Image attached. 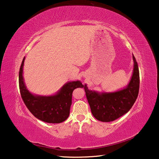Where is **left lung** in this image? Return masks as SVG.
I'll return each instance as SVG.
<instances>
[{"mask_svg": "<svg viewBox=\"0 0 159 159\" xmlns=\"http://www.w3.org/2000/svg\"><path fill=\"white\" fill-rule=\"evenodd\" d=\"M133 70L126 87L114 92H98L89 90L86 84L84 90L91 112L101 122H111L126 114L135 103L139 93V73L138 65L133 54Z\"/></svg>", "mask_w": 159, "mask_h": 159, "instance_id": "left-lung-1", "label": "left lung"}]
</instances>
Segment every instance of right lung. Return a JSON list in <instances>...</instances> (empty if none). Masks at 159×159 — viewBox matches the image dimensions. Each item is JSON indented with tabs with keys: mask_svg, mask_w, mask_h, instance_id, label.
<instances>
[{
	"mask_svg": "<svg viewBox=\"0 0 159 159\" xmlns=\"http://www.w3.org/2000/svg\"><path fill=\"white\" fill-rule=\"evenodd\" d=\"M23 58L19 72L20 94L27 108L37 119L48 123H61L68 118L72 103L73 91L77 88H84L80 80L70 81L62 86L57 93L44 96L32 93L24 82Z\"/></svg>",
	"mask_w": 159,
	"mask_h": 159,
	"instance_id": "obj_1",
	"label": "right lung"
}]
</instances>
